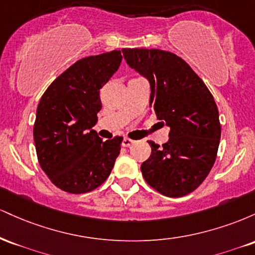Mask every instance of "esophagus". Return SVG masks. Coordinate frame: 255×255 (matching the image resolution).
<instances>
[{"instance_id": "obj_1", "label": "esophagus", "mask_w": 255, "mask_h": 255, "mask_svg": "<svg viewBox=\"0 0 255 255\" xmlns=\"http://www.w3.org/2000/svg\"><path fill=\"white\" fill-rule=\"evenodd\" d=\"M134 142H135V141H134V140L129 139V137H125L124 141H122V146H124V147H129V146L133 145Z\"/></svg>"}]
</instances>
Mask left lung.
Instances as JSON below:
<instances>
[{
    "label": "left lung",
    "instance_id": "8db88e82",
    "mask_svg": "<svg viewBox=\"0 0 255 255\" xmlns=\"http://www.w3.org/2000/svg\"><path fill=\"white\" fill-rule=\"evenodd\" d=\"M129 67L151 85L150 108L170 127L169 141L151 145L141 164L145 181L158 193L180 198L198 188L211 171L221 140L217 105L186 61L159 49H122Z\"/></svg>",
    "mask_w": 255,
    "mask_h": 255
}]
</instances>
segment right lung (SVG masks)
<instances>
[{
	"instance_id": "1",
	"label": "right lung",
	"mask_w": 255,
	"mask_h": 255,
	"mask_svg": "<svg viewBox=\"0 0 255 255\" xmlns=\"http://www.w3.org/2000/svg\"><path fill=\"white\" fill-rule=\"evenodd\" d=\"M122 61L120 50L81 58L46 89L38 103L33 139L42 170L72 194L96 189L109 177L124 137L103 140L92 129L102 109L99 90Z\"/></svg>"
}]
</instances>
